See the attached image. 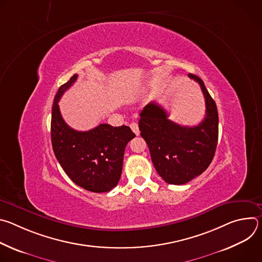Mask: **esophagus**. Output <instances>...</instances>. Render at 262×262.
<instances>
[{"mask_svg": "<svg viewBox=\"0 0 262 262\" xmlns=\"http://www.w3.org/2000/svg\"><path fill=\"white\" fill-rule=\"evenodd\" d=\"M130 128H132V130L135 133V135L136 136H139L140 135V130H139V126H138V124L137 123H135V122H133V123H130Z\"/></svg>", "mask_w": 262, "mask_h": 262, "instance_id": "esophagus-1", "label": "esophagus"}]
</instances>
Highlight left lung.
<instances>
[{
    "label": "left lung",
    "instance_id": "obj_1",
    "mask_svg": "<svg viewBox=\"0 0 262 262\" xmlns=\"http://www.w3.org/2000/svg\"><path fill=\"white\" fill-rule=\"evenodd\" d=\"M201 87L206 114L196 126H181L168 117L156 102L148 103L140 114L139 129L150 151L159 175L170 184H184L202 174L210 165L217 144L219 115L214 100L203 81L189 73Z\"/></svg>",
    "mask_w": 262,
    "mask_h": 262
}]
</instances>
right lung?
Here are the masks:
<instances>
[{"label":"right lung","mask_w":262,"mask_h":262,"mask_svg":"<svg viewBox=\"0 0 262 262\" xmlns=\"http://www.w3.org/2000/svg\"><path fill=\"white\" fill-rule=\"evenodd\" d=\"M77 79L78 74H74L55 96L51 122L53 150L74 183L90 192H108L120 179L125 147L136 135L126 125L114 127L102 123L88 132L68 126L58 102Z\"/></svg>","instance_id":"obj_1"}]
</instances>
